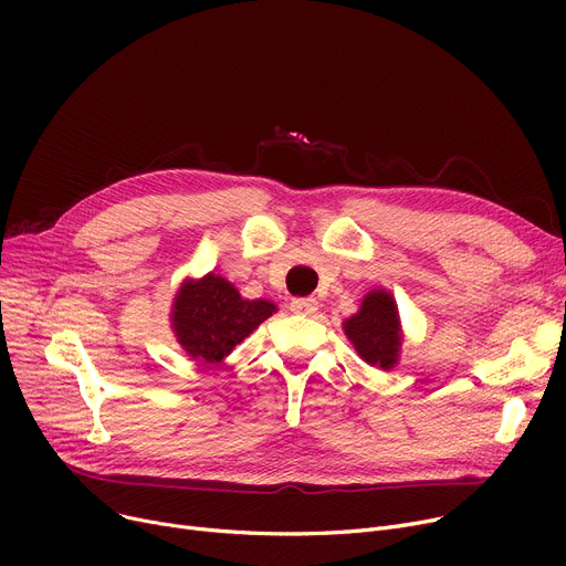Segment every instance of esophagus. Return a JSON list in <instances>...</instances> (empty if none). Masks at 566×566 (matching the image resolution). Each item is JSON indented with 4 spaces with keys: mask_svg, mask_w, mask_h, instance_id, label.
Returning a JSON list of instances; mask_svg holds the SVG:
<instances>
[{
    "mask_svg": "<svg viewBox=\"0 0 566 566\" xmlns=\"http://www.w3.org/2000/svg\"><path fill=\"white\" fill-rule=\"evenodd\" d=\"M318 310V301L316 298H293L291 301V312L301 314V316H312Z\"/></svg>",
    "mask_w": 566,
    "mask_h": 566,
    "instance_id": "esophagus-1",
    "label": "esophagus"
}]
</instances>
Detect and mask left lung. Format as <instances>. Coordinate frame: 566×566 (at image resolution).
Returning a JSON list of instances; mask_svg holds the SVG:
<instances>
[{
  "label": "left lung",
  "mask_w": 566,
  "mask_h": 566,
  "mask_svg": "<svg viewBox=\"0 0 566 566\" xmlns=\"http://www.w3.org/2000/svg\"><path fill=\"white\" fill-rule=\"evenodd\" d=\"M344 331L365 363L380 369L397 365L401 337L399 314L390 293H367L360 312L344 323Z\"/></svg>",
  "instance_id": "obj_1"
}]
</instances>
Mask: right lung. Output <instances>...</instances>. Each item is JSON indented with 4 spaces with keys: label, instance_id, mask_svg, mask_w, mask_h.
<instances>
[{
    "label": "right lung",
    "instance_id": "1",
    "mask_svg": "<svg viewBox=\"0 0 566 566\" xmlns=\"http://www.w3.org/2000/svg\"><path fill=\"white\" fill-rule=\"evenodd\" d=\"M273 312V303L243 301L233 284L218 275H206L186 284L176 295L171 321L178 344L192 358L220 363Z\"/></svg>",
    "mask_w": 566,
    "mask_h": 566
}]
</instances>
